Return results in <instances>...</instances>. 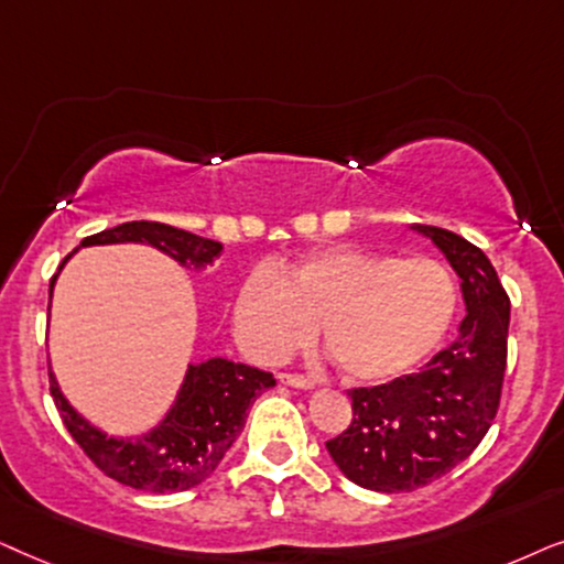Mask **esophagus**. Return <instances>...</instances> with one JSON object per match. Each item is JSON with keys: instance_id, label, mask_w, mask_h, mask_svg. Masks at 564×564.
<instances>
[{"instance_id": "1", "label": "esophagus", "mask_w": 564, "mask_h": 564, "mask_svg": "<svg viewBox=\"0 0 564 564\" xmlns=\"http://www.w3.org/2000/svg\"><path fill=\"white\" fill-rule=\"evenodd\" d=\"M278 379H281L283 384L296 387V389H312L314 387V381L310 377H302V373H281Z\"/></svg>"}]
</instances>
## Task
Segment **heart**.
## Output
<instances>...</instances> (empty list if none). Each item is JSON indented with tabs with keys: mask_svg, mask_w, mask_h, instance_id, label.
Returning <instances> with one entry per match:
<instances>
[{
	"mask_svg": "<svg viewBox=\"0 0 564 564\" xmlns=\"http://www.w3.org/2000/svg\"><path fill=\"white\" fill-rule=\"evenodd\" d=\"M456 312V283L427 254L394 258L360 247H325L281 273L254 270L235 302L242 348L281 360L319 343L348 381L381 384L417 369L444 340Z\"/></svg>",
	"mask_w": 564,
	"mask_h": 564,
	"instance_id": "heart-1",
	"label": "heart"
}]
</instances>
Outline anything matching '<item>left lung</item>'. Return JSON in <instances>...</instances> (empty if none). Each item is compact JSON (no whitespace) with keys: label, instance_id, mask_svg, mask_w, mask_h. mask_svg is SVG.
<instances>
[{"label":"left lung","instance_id":"obj_1","mask_svg":"<svg viewBox=\"0 0 564 564\" xmlns=\"http://www.w3.org/2000/svg\"><path fill=\"white\" fill-rule=\"evenodd\" d=\"M417 229L459 273L467 317L423 371L348 392L352 420L327 452L350 482L377 492H412L467 459L498 415L506 377L510 299L492 262L454 231Z\"/></svg>","mask_w":564,"mask_h":564}]
</instances>
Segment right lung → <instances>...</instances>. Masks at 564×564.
I'll return each mask as SVG.
<instances>
[{
    "mask_svg": "<svg viewBox=\"0 0 564 564\" xmlns=\"http://www.w3.org/2000/svg\"><path fill=\"white\" fill-rule=\"evenodd\" d=\"M144 242L167 252L185 268H204L221 254V242L160 221H126L82 239V247ZM56 275L51 278L54 291ZM275 387L270 371L212 358L191 366L170 415L141 438H108L79 417L51 377V397L77 446L102 475L147 492H180L200 485L219 467L242 433L247 412L262 389Z\"/></svg>",
    "mask_w": 564,
    "mask_h": 564,
    "instance_id": "1",
    "label": "right lung"
}]
</instances>
